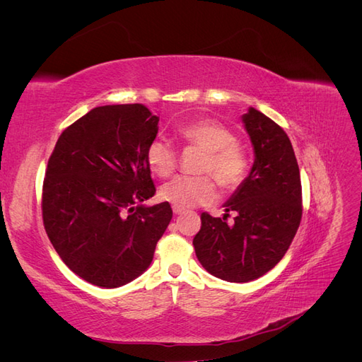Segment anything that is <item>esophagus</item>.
Returning a JSON list of instances; mask_svg holds the SVG:
<instances>
[{
	"instance_id": "1",
	"label": "esophagus",
	"mask_w": 362,
	"mask_h": 362,
	"mask_svg": "<svg viewBox=\"0 0 362 362\" xmlns=\"http://www.w3.org/2000/svg\"><path fill=\"white\" fill-rule=\"evenodd\" d=\"M172 210H173V213H175V214H182V213L185 211V208L178 206V205H173V206H172Z\"/></svg>"
}]
</instances>
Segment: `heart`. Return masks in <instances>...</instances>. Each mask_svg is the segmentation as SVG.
Returning <instances> with one entry per match:
<instances>
[{
    "mask_svg": "<svg viewBox=\"0 0 362 362\" xmlns=\"http://www.w3.org/2000/svg\"><path fill=\"white\" fill-rule=\"evenodd\" d=\"M184 145L204 151L198 172L210 173L223 190H234L246 178L249 160L231 129L214 119H199L178 129ZM151 170L168 178L178 168V154L166 139L157 137L146 148ZM211 176V177H212ZM209 175L177 177L160 189L161 199L182 208L211 204L217 198L216 182Z\"/></svg>",
    "mask_w": 362,
    "mask_h": 362,
    "instance_id": "heart-1",
    "label": "heart"
}]
</instances>
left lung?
Listing matches in <instances>:
<instances>
[{
    "label": "left lung",
    "mask_w": 362,
    "mask_h": 362,
    "mask_svg": "<svg viewBox=\"0 0 362 362\" xmlns=\"http://www.w3.org/2000/svg\"><path fill=\"white\" fill-rule=\"evenodd\" d=\"M242 119L254 146V166L223 205V218L202 213L193 238L202 267L228 282L254 281L275 267L302 218L300 173L286 131L254 107ZM231 211L236 217L228 224Z\"/></svg>",
    "instance_id": "8db88e82"
}]
</instances>
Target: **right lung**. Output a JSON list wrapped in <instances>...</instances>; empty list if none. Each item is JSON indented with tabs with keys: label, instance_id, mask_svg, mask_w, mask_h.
I'll list each match as a JSON object with an SVG mask.
<instances>
[{
	"label": "right lung",
	"instance_id": "right-lung-1",
	"mask_svg": "<svg viewBox=\"0 0 362 362\" xmlns=\"http://www.w3.org/2000/svg\"><path fill=\"white\" fill-rule=\"evenodd\" d=\"M158 117L141 104L96 107L60 134L43 180L42 217L75 275L116 288L144 273L172 218L156 194L146 148Z\"/></svg>",
	"mask_w": 362,
	"mask_h": 362
}]
</instances>
